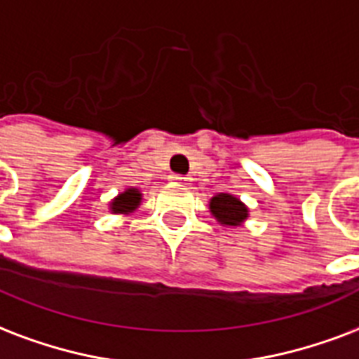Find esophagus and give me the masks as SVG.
I'll use <instances>...</instances> for the list:
<instances>
[{
    "mask_svg": "<svg viewBox=\"0 0 359 359\" xmlns=\"http://www.w3.org/2000/svg\"><path fill=\"white\" fill-rule=\"evenodd\" d=\"M169 180H171V182H179V184H188V177H184V175H177V173H173V175H169Z\"/></svg>",
    "mask_w": 359,
    "mask_h": 359,
    "instance_id": "esophagus-1",
    "label": "esophagus"
}]
</instances>
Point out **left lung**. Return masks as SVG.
<instances>
[{"label":"left lung","mask_w":359,"mask_h":359,"mask_svg":"<svg viewBox=\"0 0 359 359\" xmlns=\"http://www.w3.org/2000/svg\"><path fill=\"white\" fill-rule=\"evenodd\" d=\"M209 209L222 226H241L248 218L246 205L231 194H216L210 199Z\"/></svg>","instance_id":"8db88e82"}]
</instances>
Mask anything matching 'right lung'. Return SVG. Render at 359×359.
Listing matches in <instances>:
<instances>
[{"mask_svg":"<svg viewBox=\"0 0 359 359\" xmlns=\"http://www.w3.org/2000/svg\"><path fill=\"white\" fill-rule=\"evenodd\" d=\"M141 199H143L141 191L137 190V188H128V190L118 194V196L111 201L109 209H111V212H114V215H130V212H133V210L141 205Z\"/></svg>","mask_w":359,"mask_h":359,"instance_id":"right-lung-1","label":"right lung"}]
</instances>
